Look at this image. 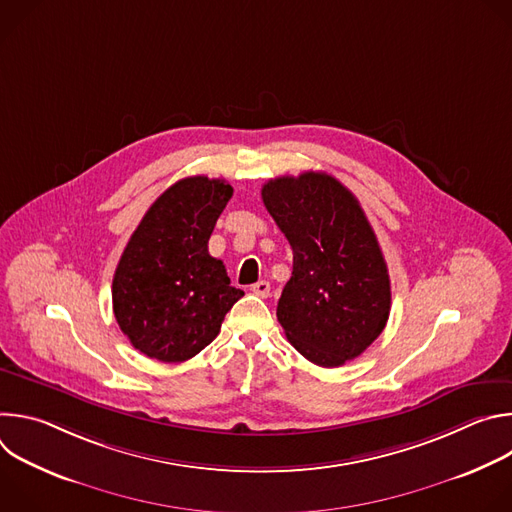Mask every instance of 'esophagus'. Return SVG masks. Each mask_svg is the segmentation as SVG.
Wrapping results in <instances>:
<instances>
[{"instance_id":"esophagus-1","label":"esophagus","mask_w":512,"mask_h":512,"mask_svg":"<svg viewBox=\"0 0 512 512\" xmlns=\"http://www.w3.org/2000/svg\"><path fill=\"white\" fill-rule=\"evenodd\" d=\"M269 289H271V285H269V281H265V279H261V281H257V283L251 285V291H253L255 296H259V298H267V296H269Z\"/></svg>"}]
</instances>
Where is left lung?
<instances>
[{
  "label": "left lung",
  "instance_id": "obj_1",
  "mask_svg": "<svg viewBox=\"0 0 512 512\" xmlns=\"http://www.w3.org/2000/svg\"><path fill=\"white\" fill-rule=\"evenodd\" d=\"M261 198L294 251L277 320L310 362L340 367L389 320L391 281L375 231L354 194L324 172L269 180Z\"/></svg>",
  "mask_w": 512,
  "mask_h": 512
}]
</instances>
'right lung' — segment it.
Wrapping results in <instances>:
<instances>
[{"instance_id":"obj_1","label":"right lung","mask_w":512,"mask_h":512,"mask_svg":"<svg viewBox=\"0 0 512 512\" xmlns=\"http://www.w3.org/2000/svg\"><path fill=\"white\" fill-rule=\"evenodd\" d=\"M233 196L225 180L190 176L143 214L113 277V312L133 348L184 362L208 346L245 296L208 253L218 216Z\"/></svg>"}]
</instances>
